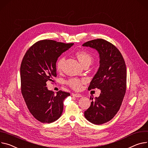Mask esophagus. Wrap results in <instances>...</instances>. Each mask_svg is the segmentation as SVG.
I'll list each match as a JSON object with an SVG mask.
<instances>
[{
    "label": "esophagus",
    "instance_id": "esophagus-1",
    "mask_svg": "<svg viewBox=\"0 0 148 148\" xmlns=\"http://www.w3.org/2000/svg\"><path fill=\"white\" fill-rule=\"evenodd\" d=\"M72 95L73 97H76V98H80V97H82V95L80 94H72Z\"/></svg>",
    "mask_w": 148,
    "mask_h": 148
}]
</instances>
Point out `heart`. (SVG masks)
I'll return each mask as SVG.
<instances>
[{
    "label": "heart",
    "mask_w": 148,
    "mask_h": 148,
    "mask_svg": "<svg viewBox=\"0 0 148 148\" xmlns=\"http://www.w3.org/2000/svg\"><path fill=\"white\" fill-rule=\"evenodd\" d=\"M75 55L82 66H84L85 65H90L94 60L92 56L89 54L88 52L84 50H79L76 51ZM64 61V57H61L58 60V62H57L56 64V68L58 71H62ZM84 80H80V79H71L69 81H67V84L75 90L80 89L82 87V84H84Z\"/></svg>",
    "instance_id": "1"
}]
</instances>
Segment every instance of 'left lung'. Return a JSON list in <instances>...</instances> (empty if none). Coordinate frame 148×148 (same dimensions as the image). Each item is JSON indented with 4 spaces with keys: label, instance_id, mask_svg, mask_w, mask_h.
I'll use <instances>...</instances> for the list:
<instances>
[{
    "label": "left lung",
    "instance_id": "8db88e82",
    "mask_svg": "<svg viewBox=\"0 0 148 148\" xmlns=\"http://www.w3.org/2000/svg\"><path fill=\"white\" fill-rule=\"evenodd\" d=\"M82 45L97 50L99 55V67L88 89H99L101 94L84 112L89 122L99 125L111 120L120 110L126 90V66L118 49L105 40H93Z\"/></svg>",
    "mask_w": 148,
    "mask_h": 148
}]
</instances>
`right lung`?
Masks as SVG:
<instances>
[{
    "label": "right lung",
    "instance_id": "1",
    "mask_svg": "<svg viewBox=\"0 0 148 148\" xmlns=\"http://www.w3.org/2000/svg\"><path fill=\"white\" fill-rule=\"evenodd\" d=\"M73 43L40 40L27 50L21 68V92L31 114L43 123L58 120L63 110V101L70 94L59 90L56 94L46 86L57 76L56 62Z\"/></svg>",
    "mask_w": 148,
    "mask_h": 148
}]
</instances>
